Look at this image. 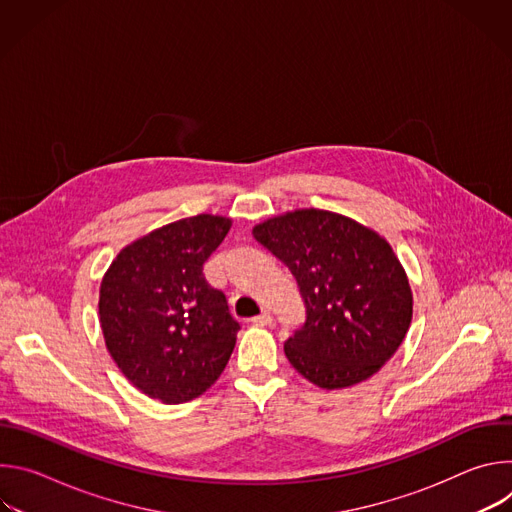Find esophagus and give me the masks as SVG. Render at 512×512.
Wrapping results in <instances>:
<instances>
[{
    "instance_id": "1",
    "label": "esophagus",
    "mask_w": 512,
    "mask_h": 512,
    "mask_svg": "<svg viewBox=\"0 0 512 512\" xmlns=\"http://www.w3.org/2000/svg\"><path fill=\"white\" fill-rule=\"evenodd\" d=\"M255 326H271V322H273V318H271V312H261L259 316H255L253 320H251Z\"/></svg>"
}]
</instances>
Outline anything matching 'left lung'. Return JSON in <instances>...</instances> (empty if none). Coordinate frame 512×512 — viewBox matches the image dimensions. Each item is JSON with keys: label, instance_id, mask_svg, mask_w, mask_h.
Returning a JSON list of instances; mask_svg holds the SVG:
<instances>
[{"label": "left lung", "instance_id": "obj_1", "mask_svg": "<svg viewBox=\"0 0 512 512\" xmlns=\"http://www.w3.org/2000/svg\"><path fill=\"white\" fill-rule=\"evenodd\" d=\"M296 277L306 322L283 344L300 375L322 389L373 377L401 346L413 296L391 245L348 216L302 208L253 229Z\"/></svg>", "mask_w": 512, "mask_h": 512}]
</instances>
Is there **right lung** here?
I'll return each mask as SVG.
<instances>
[{"mask_svg":"<svg viewBox=\"0 0 512 512\" xmlns=\"http://www.w3.org/2000/svg\"><path fill=\"white\" fill-rule=\"evenodd\" d=\"M229 229L227 216L182 218L121 249L101 281L107 350L127 381L152 399H196L233 354L241 326L227 296L202 273Z\"/></svg>","mask_w":512,"mask_h":512,"instance_id":"right-lung-1","label":"right lung"}]
</instances>
